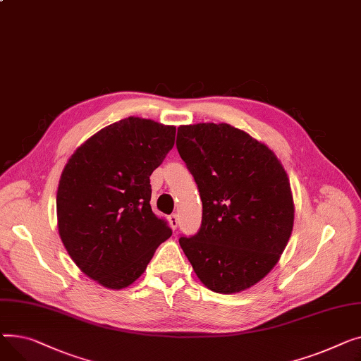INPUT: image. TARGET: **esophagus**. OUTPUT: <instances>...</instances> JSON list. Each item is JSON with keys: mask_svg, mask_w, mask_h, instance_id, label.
Here are the masks:
<instances>
[{"mask_svg": "<svg viewBox=\"0 0 361 361\" xmlns=\"http://www.w3.org/2000/svg\"><path fill=\"white\" fill-rule=\"evenodd\" d=\"M169 224H171V227L173 230H176V227L179 226V216L178 214H172L171 217H169Z\"/></svg>", "mask_w": 361, "mask_h": 361, "instance_id": "1", "label": "esophagus"}]
</instances>
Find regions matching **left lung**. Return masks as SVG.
Wrapping results in <instances>:
<instances>
[{"mask_svg":"<svg viewBox=\"0 0 361 361\" xmlns=\"http://www.w3.org/2000/svg\"><path fill=\"white\" fill-rule=\"evenodd\" d=\"M176 148L194 176L202 221L179 243L201 283L231 294L261 281L290 239V182L269 148L228 123L182 125Z\"/></svg>","mask_w":361,"mask_h":361,"instance_id":"1","label":"left lung"}]
</instances>
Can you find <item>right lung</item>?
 Instances as JSON below:
<instances>
[{
	"instance_id": "add662e5",
	"label": "right lung",
	"mask_w": 361,
	"mask_h": 361,
	"mask_svg": "<svg viewBox=\"0 0 361 361\" xmlns=\"http://www.w3.org/2000/svg\"><path fill=\"white\" fill-rule=\"evenodd\" d=\"M175 126L125 118L100 130L70 157L56 192L61 240L99 284L123 288L172 236L152 209L150 176L175 144Z\"/></svg>"
}]
</instances>
